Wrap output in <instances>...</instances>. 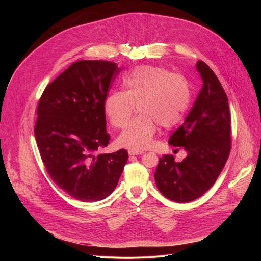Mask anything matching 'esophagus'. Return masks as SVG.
Listing matches in <instances>:
<instances>
[{
    "label": "esophagus",
    "mask_w": 261,
    "mask_h": 261,
    "mask_svg": "<svg viewBox=\"0 0 261 261\" xmlns=\"http://www.w3.org/2000/svg\"><path fill=\"white\" fill-rule=\"evenodd\" d=\"M143 152H135V151H129L128 152V154L130 155V156H137V155H140V154H142Z\"/></svg>",
    "instance_id": "1"
}]
</instances>
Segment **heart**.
<instances>
[{
    "instance_id": "b5f03b06",
    "label": "heart",
    "mask_w": 261,
    "mask_h": 261,
    "mask_svg": "<svg viewBox=\"0 0 261 261\" xmlns=\"http://www.w3.org/2000/svg\"><path fill=\"white\" fill-rule=\"evenodd\" d=\"M124 87L106 98L104 111L111 126L123 128L136 106L139 115L117 138L120 147L130 151L150 147L157 125L172 128L180 123L191 101L188 81L162 67L135 68L124 79Z\"/></svg>"
}]
</instances>
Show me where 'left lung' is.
Instances as JSON below:
<instances>
[{"label": "left lung", "instance_id": "obj_1", "mask_svg": "<svg viewBox=\"0 0 261 261\" xmlns=\"http://www.w3.org/2000/svg\"><path fill=\"white\" fill-rule=\"evenodd\" d=\"M196 68L202 89L184 124L169 138V144L184 146L188 155L179 163L172 155H164L154 175L159 191L181 203L200 197L212 187L231 150V117L225 91L204 62L198 61Z\"/></svg>", "mask_w": 261, "mask_h": 261}]
</instances>
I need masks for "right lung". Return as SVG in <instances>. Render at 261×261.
<instances>
[{
    "mask_svg": "<svg viewBox=\"0 0 261 261\" xmlns=\"http://www.w3.org/2000/svg\"><path fill=\"white\" fill-rule=\"evenodd\" d=\"M119 72L114 62H75L39 99L34 133L41 159L54 182L77 200L110 195L128 160L124 148L95 156L110 140L104 102Z\"/></svg>",
    "mask_w": 261,
    "mask_h": 261,
    "instance_id": "add662e5",
    "label": "right lung"
}]
</instances>
